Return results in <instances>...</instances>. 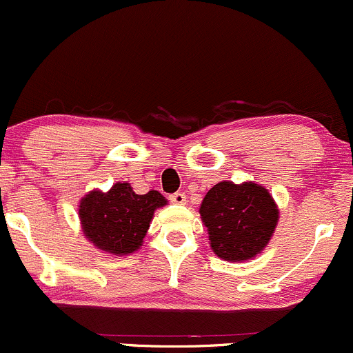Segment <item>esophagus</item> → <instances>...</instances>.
<instances>
[{
	"label": "esophagus",
	"instance_id": "34e87169",
	"mask_svg": "<svg viewBox=\"0 0 353 353\" xmlns=\"http://www.w3.org/2000/svg\"><path fill=\"white\" fill-rule=\"evenodd\" d=\"M170 201L174 204H185V194L184 192H176V194L170 196Z\"/></svg>",
	"mask_w": 353,
	"mask_h": 353
}]
</instances>
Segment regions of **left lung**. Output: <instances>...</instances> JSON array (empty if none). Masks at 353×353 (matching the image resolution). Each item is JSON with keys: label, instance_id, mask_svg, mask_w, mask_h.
Segmentation results:
<instances>
[{"label": "left lung", "instance_id": "8db88e82", "mask_svg": "<svg viewBox=\"0 0 353 353\" xmlns=\"http://www.w3.org/2000/svg\"><path fill=\"white\" fill-rule=\"evenodd\" d=\"M199 214L214 254L241 263L265 250L276 230L280 209L268 189L253 181H221L204 196Z\"/></svg>", "mask_w": 353, "mask_h": 353}]
</instances>
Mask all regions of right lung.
<instances>
[{
    "mask_svg": "<svg viewBox=\"0 0 353 353\" xmlns=\"http://www.w3.org/2000/svg\"><path fill=\"white\" fill-rule=\"evenodd\" d=\"M168 199L159 191L135 194L129 183H115L107 192L92 189L79 203L83 236L97 250L127 256L141 250L154 211Z\"/></svg>",
    "mask_w": 353,
    "mask_h": 353,
    "instance_id": "right-lung-1",
    "label": "right lung"
}]
</instances>
